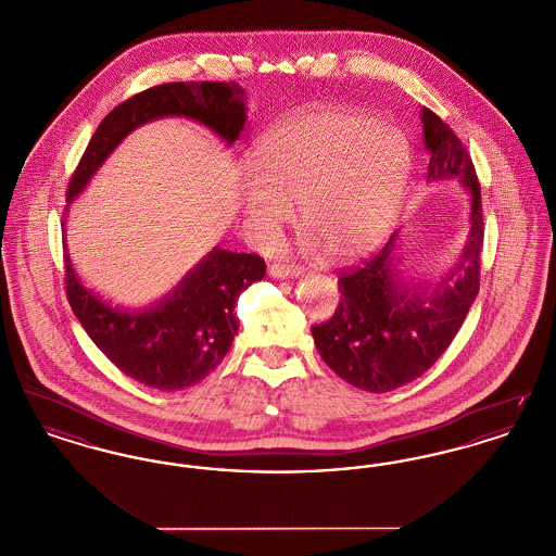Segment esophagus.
<instances>
[{"label":"esophagus","mask_w":556,"mask_h":556,"mask_svg":"<svg viewBox=\"0 0 556 556\" xmlns=\"http://www.w3.org/2000/svg\"><path fill=\"white\" fill-rule=\"evenodd\" d=\"M268 275L275 279H293L298 275H302V268L295 265H270L268 266Z\"/></svg>","instance_id":"1"}]
</instances>
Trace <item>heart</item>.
<instances>
[{
    "label": "heart",
    "instance_id": "obj_1",
    "mask_svg": "<svg viewBox=\"0 0 556 556\" xmlns=\"http://www.w3.org/2000/svg\"><path fill=\"white\" fill-rule=\"evenodd\" d=\"M243 179L239 208L250 236L270 241L293 202L304 245L354 261L370 252L396 216L410 170V146L396 125L323 108L295 114L263 135Z\"/></svg>",
    "mask_w": 556,
    "mask_h": 556
}]
</instances>
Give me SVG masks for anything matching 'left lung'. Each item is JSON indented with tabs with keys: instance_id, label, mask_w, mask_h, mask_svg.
Returning <instances> with one entry per match:
<instances>
[{
	"instance_id": "obj_1",
	"label": "left lung",
	"mask_w": 556,
	"mask_h": 556,
	"mask_svg": "<svg viewBox=\"0 0 556 556\" xmlns=\"http://www.w3.org/2000/svg\"><path fill=\"white\" fill-rule=\"evenodd\" d=\"M421 121L429 152L427 179H456L471 195V229L458 265L435 283H404L396 268V231L372 258L340 273V304L333 317L313 327L327 367L372 394L392 392L431 369L458 333L479 291L483 212L473 162L438 114L424 108Z\"/></svg>"
}]
</instances>
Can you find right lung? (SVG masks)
<instances>
[{"label": "right lung", "mask_w": 556, "mask_h": 556, "mask_svg": "<svg viewBox=\"0 0 556 556\" xmlns=\"http://www.w3.org/2000/svg\"><path fill=\"white\" fill-rule=\"evenodd\" d=\"M162 116L191 118L231 146L245 125V91L218 80L164 83L118 104L93 132L68 184V204L129 132ZM64 266L71 308L93 344L127 377L160 392L189 388L220 365L238 336L239 293L266 268L256 254L214 248L166 298L125 311L80 283L66 245Z\"/></svg>", "instance_id": "right-lung-1"}]
</instances>
